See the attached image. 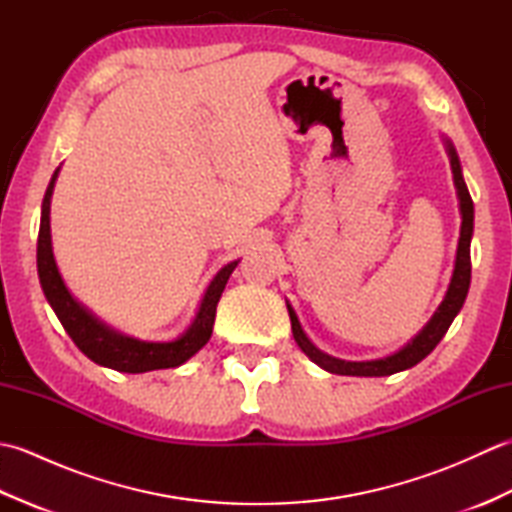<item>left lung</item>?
Here are the masks:
<instances>
[{
  "label": "left lung",
  "instance_id": "1",
  "mask_svg": "<svg viewBox=\"0 0 512 512\" xmlns=\"http://www.w3.org/2000/svg\"><path fill=\"white\" fill-rule=\"evenodd\" d=\"M449 156H451V169H453V180H455V189H458V198H460V211H462V228H460V244H458V257H455V270L451 277V284L447 290V297L440 303L438 312L433 314L431 321L424 325L422 332L411 339V343H407L402 347L400 352L378 358V361H363V363H352V361H339V358L323 354L321 350H317L310 343V339L303 334L299 319L295 310L288 306V314H290V323H292V336H295L297 345L301 347L306 356H310V361L317 363L319 367H323L325 372L339 374V376H389L402 372V369H409L413 365H418L424 356H429L433 352L442 336L447 334L449 325L453 323L455 314L460 312V308L464 306L466 292H469L471 286V235H473V200L471 193L466 189V182L462 178V167L458 154L451 143H447Z\"/></svg>",
  "mask_w": 512,
  "mask_h": 512
}]
</instances>
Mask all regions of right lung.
<instances>
[{
	"instance_id": "obj_1",
	"label": "right lung",
	"mask_w": 512,
	"mask_h": 512,
	"mask_svg": "<svg viewBox=\"0 0 512 512\" xmlns=\"http://www.w3.org/2000/svg\"><path fill=\"white\" fill-rule=\"evenodd\" d=\"M59 176V169L52 173V180L43 195L41 204V224H39V237H37V270L39 281L46 295L48 303L57 314L63 330L70 334L74 345L90 358V361L99 363L103 367H112L116 372L127 374H143L151 369H169L178 367L184 361L202 350L206 341L211 339L213 323H215V308L220 301L228 277L235 270L237 262L226 264L220 273L211 281L209 290L202 299V306L195 314V321L191 328L178 336L176 341L167 343H149L138 341L132 336H123L107 328L99 319L85 310L79 301H76L68 288H65L63 279L54 264L52 255V242H50V198L54 189V180Z\"/></svg>"
}]
</instances>
